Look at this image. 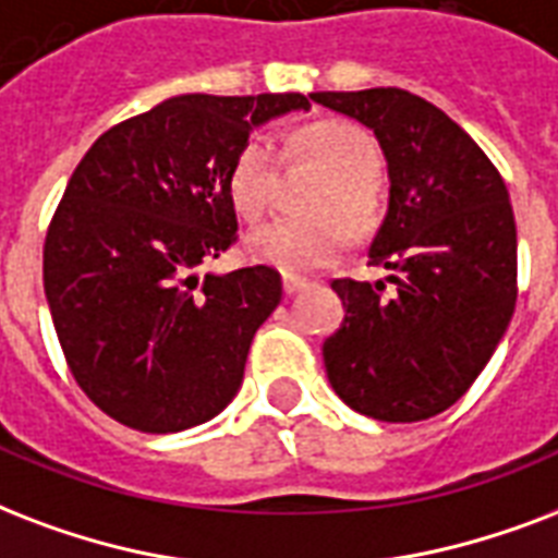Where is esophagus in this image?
Listing matches in <instances>:
<instances>
[{"label": "esophagus", "mask_w": 558, "mask_h": 558, "mask_svg": "<svg viewBox=\"0 0 558 558\" xmlns=\"http://www.w3.org/2000/svg\"><path fill=\"white\" fill-rule=\"evenodd\" d=\"M282 288L288 296H293V293H300L308 288V279H302V276H291V274H284L282 276Z\"/></svg>", "instance_id": "esophagus-1"}]
</instances>
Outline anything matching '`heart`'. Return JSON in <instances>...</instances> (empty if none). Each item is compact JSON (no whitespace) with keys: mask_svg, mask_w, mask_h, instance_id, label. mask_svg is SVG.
I'll list each match as a JSON object with an SVG mask.
<instances>
[{"mask_svg":"<svg viewBox=\"0 0 558 558\" xmlns=\"http://www.w3.org/2000/svg\"><path fill=\"white\" fill-rule=\"evenodd\" d=\"M300 154L311 157L328 174L326 189L317 194V218H270L247 232L244 250L262 265L284 274H302L326 265L347 244L349 230H369L378 218V174L381 154L364 128L352 122H317L296 140ZM276 142L267 133H253L235 157L230 171L232 203L241 215L258 218L270 206L276 183ZM344 218L340 221L337 215Z\"/></svg>","mask_w":558,"mask_h":558,"instance_id":"1","label":"heart"}]
</instances>
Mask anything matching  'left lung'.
I'll return each instance as SVG.
<instances>
[{
	"mask_svg": "<svg viewBox=\"0 0 558 558\" xmlns=\"http://www.w3.org/2000/svg\"><path fill=\"white\" fill-rule=\"evenodd\" d=\"M375 133L390 203L369 244L384 282L335 279L347 317L323 343L349 408L378 422L442 413L489 364L515 311L518 239L504 177L477 142L425 98L378 86L311 93Z\"/></svg>",
	"mask_w": 558,
	"mask_h": 558,
	"instance_id": "1",
	"label": "left lung"
}]
</instances>
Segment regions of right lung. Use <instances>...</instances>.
Returning <instances> with one entry per match:
<instances>
[{"instance_id":"right-lung-1","label":"right lung","mask_w":558,"mask_h":558,"mask_svg":"<svg viewBox=\"0 0 558 558\" xmlns=\"http://www.w3.org/2000/svg\"><path fill=\"white\" fill-rule=\"evenodd\" d=\"M300 93L177 95L101 133L69 177L43 247L66 364L116 422L177 434L227 408L282 300L274 267L206 274L239 235L230 171Z\"/></svg>"}]
</instances>
